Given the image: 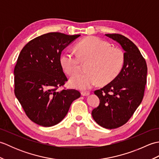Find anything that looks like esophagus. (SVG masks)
<instances>
[{
  "mask_svg": "<svg viewBox=\"0 0 159 159\" xmlns=\"http://www.w3.org/2000/svg\"><path fill=\"white\" fill-rule=\"evenodd\" d=\"M90 94V93L89 92H81V95L83 96H89Z\"/></svg>",
  "mask_w": 159,
  "mask_h": 159,
  "instance_id": "1",
  "label": "esophagus"
}]
</instances>
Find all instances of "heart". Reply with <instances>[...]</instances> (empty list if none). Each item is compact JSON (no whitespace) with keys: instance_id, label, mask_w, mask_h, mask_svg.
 Wrapping results in <instances>:
<instances>
[{"instance_id":"obj_1","label":"heart","mask_w":159,"mask_h":159,"mask_svg":"<svg viewBox=\"0 0 159 159\" xmlns=\"http://www.w3.org/2000/svg\"><path fill=\"white\" fill-rule=\"evenodd\" d=\"M77 49L79 55L72 50H67L60 57L61 66L70 76L79 71L81 60L89 61L88 72L77 74L70 79V85L77 89H91L99 81L109 83L118 76L124 66V52L98 37L83 39L78 43Z\"/></svg>"}]
</instances>
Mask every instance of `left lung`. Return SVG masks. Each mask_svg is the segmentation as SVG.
<instances>
[{
  "label": "left lung",
  "instance_id": "1",
  "mask_svg": "<svg viewBox=\"0 0 159 159\" xmlns=\"http://www.w3.org/2000/svg\"><path fill=\"white\" fill-rule=\"evenodd\" d=\"M124 50V63L118 76L94 93L100 104L92 115L103 128L113 129L126 124L143 100L147 79L146 60L137 46L120 34H106Z\"/></svg>",
  "mask_w": 159,
  "mask_h": 159
}]
</instances>
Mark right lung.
Returning a JSON list of instances; mask_svg holds the SVG:
<instances>
[{"mask_svg":"<svg viewBox=\"0 0 159 159\" xmlns=\"http://www.w3.org/2000/svg\"><path fill=\"white\" fill-rule=\"evenodd\" d=\"M80 36L48 33L28 42L20 53L14 68L15 95L37 124L50 127L59 124L80 96L75 89L57 90L67 80L61 54Z\"/></svg>","mask_w":159,"mask_h":159,"instance_id":"obj_1","label":"right lung"}]
</instances>
